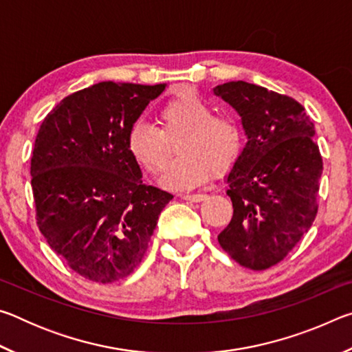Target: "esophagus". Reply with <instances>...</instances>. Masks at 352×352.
<instances>
[{
  "label": "esophagus",
  "instance_id": "1",
  "mask_svg": "<svg viewBox=\"0 0 352 352\" xmlns=\"http://www.w3.org/2000/svg\"><path fill=\"white\" fill-rule=\"evenodd\" d=\"M206 197L205 194H183L182 199L183 200H189V201H201Z\"/></svg>",
  "mask_w": 352,
  "mask_h": 352
}]
</instances>
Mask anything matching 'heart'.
Returning <instances> with one entry per match:
<instances>
[{
    "label": "heart",
    "instance_id": "obj_1",
    "mask_svg": "<svg viewBox=\"0 0 352 352\" xmlns=\"http://www.w3.org/2000/svg\"><path fill=\"white\" fill-rule=\"evenodd\" d=\"M158 129L138 121L129 130L127 147L132 158L148 175H160L177 141L178 157L170 163L163 183L190 189L212 175L233 168L243 151L242 124L231 113H214L199 94L186 91L172 98L157 113Z\"/></svg>",
    "mask_w": 352,
    "mask_h": 352
}]
</instances>
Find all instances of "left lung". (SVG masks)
Returning a JSON list of instances; mask_svg holds the SVG:
<instances>
[{"instance_id": "left-lung-1", "label": "left lung", "mask_w": 352, "mask_h": 352, "mask_svg": "<svg viewBox=\"0 0 352 352\" xmlns=\"http://www.w3.org/2000/svg\"><path fill=\"white\" fill-rule=\"evenodd\" d=\"M214 94L239 113L248 138L226 178L233 217L217 239L241 265L270 269L317 216L323 158L314 122L294 98L254 83L226 82Z\"/></svg>"}]
</instances>
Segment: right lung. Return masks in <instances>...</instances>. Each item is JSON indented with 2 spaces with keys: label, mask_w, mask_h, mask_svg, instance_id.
Listing matches in <instances>:
<instances>
[{
  "label": "right lung",
  "mask_w": 352,
  "mask_h": 352,
  "mask_svg": "<svg viewBox=\"0 0 352 352\" xmlns=\"http://www.w3.org/2000/svg\"><path fill=\"white\" fill-rule=\"evenodd\" d=\"M166 83L99 82L65 98L41 122L31 158L35 219L77 275L109 284L141 264L174 195L142 183L130 127Z\"/></svg>",
  "instance_id": "1"
}]
</instances>
